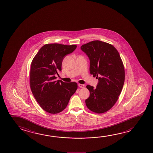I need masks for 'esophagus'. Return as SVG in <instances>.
I'll return each mask as SVG.
<instances>
[{"mask_svg":"<svg viewBox=\"0 0 153 153\" xmlns=\"http://www.w3.org/2000/svg\"><path fill=\"white\" fill-rule=\"evenodd\" d=\"M78 85V86H79V88H84V86H85L84 84H79Z\"/></svg>","mask_w":153,"mask_h":153,"instance_id":"34e87169","label":"esophagus"}]
</instances>
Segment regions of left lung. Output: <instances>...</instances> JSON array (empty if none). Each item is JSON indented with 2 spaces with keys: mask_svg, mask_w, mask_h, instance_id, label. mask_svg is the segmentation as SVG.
Listing matches in <instances>:
<instances>
[{
  "mask_svg": "<svg viewBox=\"0 0 153 153\" xmlns=\"http://www.w3.org/2000/svg\"><path fill=\"white\" fill-rule=\"evenodd\" d=\"M90 59V73L98 79L96 88L88 85L86 106L97 113L106 112L118 100L125 82V69L118 51L109 43L93 41L80 47Z\"/></svg>",
  "mask_w": 153,
  "mask_h": 153,
  "instance_id": "1",
  "label": "left lung"
}]
</instances>
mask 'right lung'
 <instances>
[{"label":"right lung","mask_w":153,"mask_h":153,"mask_svg":"<svg viewBox=\"0 0 153 153\" xmlns=\"http://www.w3.org/2000/svg\"><path fill=\"white\" fill-rule=\"evenodd\" d=\"M76 47L74 45L46 44L33 59L30 71V88L41 108L49 113L56 114L65 110L77 89L75 82L65 83L56 79L58 72L62 70L63 59Z\"/></svg>","instance_id":"add662e5"}]
</instances>
